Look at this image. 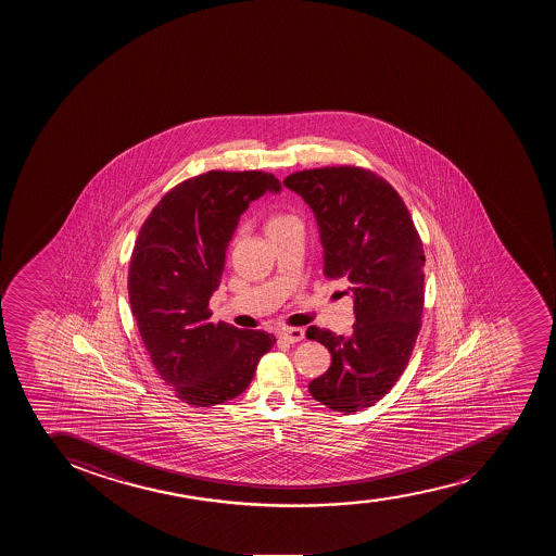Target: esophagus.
<instances>
[{
	"label": "esophagus",
	"instance_id": "obj_1",
	"mask_svg": "<svg viewBox=\"0 0 556 556\" xmlns=\"http://www.w3.org/2000/svg\"><path fill=\"white\" fill-rule=\"evenodd\" d=\"M279 336H281L282 341L293 344V342L303 341L304 330L303 328H288V330H282Z\"/></svg>",
	"mask_w": 556,
	"mask_h": 556
}]
</instances>
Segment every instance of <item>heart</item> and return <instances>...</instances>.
Listing matches in <instances>:
<instances>
[{
	"mask_svg": "<svg viewBox=\"0 0 556 556\" xmlns=\"http://www.w3.org/2000/svg\"><path fill=\"white\" fill-rule=\"evenodd\" d=\"M295 223H299L295 215L287 214V212H275L266 220V231L271 233V231L282 230V228H288V226L295 225Z\"/></svg>",
	"mask_w": 556,
	"mask_h": 556,
	"instance_id": "obj_1",
	"label": "heart"
}]
</instances>
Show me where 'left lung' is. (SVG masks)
Returning a JSON list of instances; mask_svg holds the SVG:
<instances>
[{"label": "left lung", "instance_id": "8db88e82", "mask_svg": "<svg viewBox=\"0 0 556 556\" xmlns=\"http://www.w3.org/2000/svg\"><path fill=\"white\" fill-rule=\"evenodd\" d=\"M314 210L325 248L326 279L353 293L350 336L309 326L331 366L312 380L315 401L344 415L374 406L406 369L422 326V241L401 195L363 166L295 172L285 179Z\"/></svg>", "mask_w": 556, "mask_h": 556}]
</instances>
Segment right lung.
I'll return each mask as SVG.
<instances>
[{
  "label": "right lung",
  "instance_id": "add662e5",
  "mask_svg": "<svg viewBox=\"0 0 556 556\" xmlns=\"http://www.w3.org/2000/svg\"><path fill=\"white\" fill-rule=\"evenodd\" d=\"M281 182L261 170H210L161 198L144 220L128 266V299L150 361L177 399L210 407L252 382L271 333L210 323L208 301L242 212Z\"/></svg>",
  "mask_w": 556,
  "mask_h": 556
}]
</instances>
